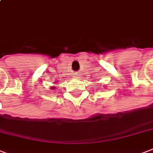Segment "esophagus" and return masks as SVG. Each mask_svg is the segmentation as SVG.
<instances>
[{
  "instance_id": "obj_1",
  "label": "esophagus",
  "mask_w": 153,
  "mask_h": 153,
  "mask_svg": "<svg viewBox=\"0 0 153 153\" xmlns=\"http://www.w3.org/2000/svg\"><path fill=\"white\" fill-rule=\"evenodd\" d=\"M75 77L76 78H79V75H78V74H75Z\"/></svg>"
}]
</instances>
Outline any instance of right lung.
Instances as JSON below:
<instances>
[{
	"instance_id": "1",
	"label": "right lung",
	"mask_w": 153,
	"mask_h": 153,
	"mask_svg": "<svg viewBox=\"0 0 153 153\" xmlns=\"http://www.w3.org/2000/svg\"><path fill=\"white\" fill-rule=\"evenodd\" d=\"M52 89H54V87H52Z\"/></svg>"
}]
</instances>
